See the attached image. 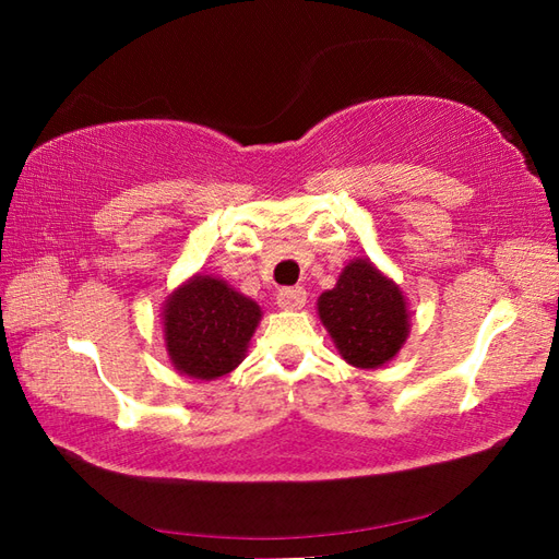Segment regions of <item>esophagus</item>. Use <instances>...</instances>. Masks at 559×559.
I'll list each match as a JSON object with an SVG mask.
<instances>
[{"label": "esophagus", "mask_w": 559, "mask_h": 559, "mask_svg": "<svg viewBox=\"0 0 559 559\" xmlns=\"http://www.w3.org/2000/svg\"><path fill=\"white\" fill-rule=\"evenodd\" d=\"M276 300H278V307H283V310H300V307L307 302V293L300 286L281 288Z\"/></svg>", "instance_id": "34e87169"}]
</instances>
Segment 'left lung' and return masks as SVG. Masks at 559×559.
Masks as SVG:
<instances>
[{
  "label": "left lung",
  "instance_id": "obj_1",
  "mask_svg": "<svg viewBox=\"0 0 559 559\" xmlns=\"http://www.w3.org/2000/svg\"><path fill=\"white\" fill-rule=\"evenodd\" d=\"M317 305L343 360L362 370L394 358L408 336L401 290L365 259L343 269L336 288L322 293Z\"/></svg>",
  "mask_w": 559,
  "mask_h": 559
}]
</instances>
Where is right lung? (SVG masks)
<instances>
[{
    "instance_id": "obj_1",
    "label": "right lung",
    "mask_w": 559,
    "mask_h": 559,
    "mask_svg": "<svg viewBox=\"0 0 559 559\" xmlns=\"http://www.w3.org/2000/svg\"><path fill=\"white\" fill-rule=\"evenodd\" d=\"M261 310L228 283L194 276L165 307V343L187 377L216 379L240 365Z\"/></svg>"
}]
</instances>
